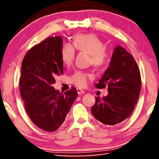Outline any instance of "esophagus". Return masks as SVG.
<instances>
[{
	"label": "esophagus",
	"mask_w": 159,
	"mask_h": 159,
	"mask_svg": "<svg viewBox=\"0 0 159 159\" xmlns=\"http://www.w3.org/2000/svg\"><path fill=\"white\" fill-rule=\"evenodd\" d=\"M77 93H78V94H79V95H81V94H84L85 92L83 90L80 89V88H78Z\"/></svg>",
	"instance_id": "obj_1"
}]
</instances>
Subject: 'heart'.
<instances>
[{
	"instance_id": "b5f03b06",
	"label": "heart",
	"mask_w": 159,
	"mask_h": 159,
	"mask_svg": "<svg viewBox=\"0 0 159 159\" xmlns=\"http://www.w3.org/2000/svg\"><path fill=\"white\" fill-rule=\"evenodd\" d=\"M74 47L77 50L89 55L92 64L98 68L104 66L108 61V51L104 48L103 43L98 37L92 34H80L75 38L73 46L66 44L61 49V61L66 66H71L74 61L75 56ZM91 78H93V75L90 73L77 71L71 76V82L78 87H85L88 79Z\"/></svg>"
}]
</instances>
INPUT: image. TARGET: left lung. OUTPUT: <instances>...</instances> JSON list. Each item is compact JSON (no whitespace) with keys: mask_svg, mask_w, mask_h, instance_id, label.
<instances>
[{"mask_svg":"<svg viewBox=\"0 0 159 159\" xmlns=\"http://www.w3.org/2000/svg\"><path fill=\"white\" fill-rule=\"evenodd\" d=\"M95 87H107L108 95L95 98L91 112L103 124L114 125L130 116L141 90L140 72L133 56L120 45L114 50L109 67Z\"/></svg>","mask_w":159,"mask_h":159,"instance_id":"8db88e82","label":"left lung"}]
</instances>
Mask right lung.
Masks as SVG:
<instances>
[{
	"label": "right lung",
	"mask_w": 159,
	"mask_h": 159,
	"mask_svg": "<svg viewBox=\"0 0 159 159\" xmlns=\"http://www.w3.org/2000/svg\"><path fill=\"white\" fill-rule=\"evenodd\" d=\"M62 45L61 36L48 38L31 48L21 63L20 90L26 113L48 132L60 127L78 95L74 87L64 93L52 87L55 78L63 74Z\"/></svg>",
	"instance_id": "add662e5"
}]
</instances>
